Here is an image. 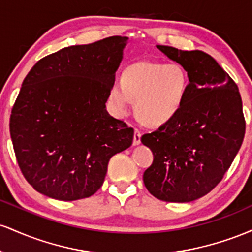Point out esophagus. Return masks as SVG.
<instances>
[{
    "instance_id": "34e87169",
    "label": "esophagus",
    "mask_w": 252,
    "mask_h": 252,
    "mask_svg": "<svg viewBox=\"0 0 252 252\" xmlns=\"http://www.w3.org/2000/svg\"><path fill=\"white\" fill-rule=\"evenodd\" d=\"M141 131L138 129H135L134 131V140H132V144L134 146H137V144L141 143Z\"/></svg>"
}]
</instances>
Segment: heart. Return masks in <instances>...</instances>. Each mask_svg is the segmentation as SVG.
I'll list each match as a JSON object with an SVG mask.
<instances>
[{
	"instance_id": "heart-1",
	"label": "heart",
	"mask_w": 252,
	"mask_h": 252,
	"mask_svg": "<svg viewBox=\"0 0 252 252\" xmlns=\"http://www.w3.org/2000/svg\"><path fill=\"white\" fill-rule=\"evenodd\" d=\"M189 85L187 71L178 63L138 62L128 66L122 79L110 88V102L118 116L131 109V99L142 121L161 126L180 111Z\"/></svg>"
}]
</instances>
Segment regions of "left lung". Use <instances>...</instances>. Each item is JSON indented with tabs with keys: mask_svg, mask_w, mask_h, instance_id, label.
<instances>
[{
	"mask_svg": "<svg viewBox=\"0 0 252 252\" xmlns=\"http://www.w3.org/2000/svg\"><path fill=\"white\" fill-rule=\"evenodd\" d=\"M158 48L187 71L189 85L180 111L141 137L154 155L143 182L160 200L189 202L215 189L241 148L242 98L232 78L205 52Z\"/></svg>",
	"mask_w": 252,
	"mask_h": 252,
	"instance_id": "obj_1",
	"label": "left lung"
}]
</instances>
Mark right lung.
<instances>
[{
  "label": "right lung",
  "mask_w": 252,
  "mask_h": 252,
  "mask_svg": "<svg viewBox=\"0 0 252 252\" xmlns=\"http://www.w3.org/2000/svg\"><path fill=\"white\" fill-rule=\"evenodd\" d=\"M126 42L116 35L65 47L24 79L10 136L22 174L41 194L89 198L103 185L110 158L131 146L134 129L105 109Z\"/></svg>",
  "instance_id": "add662e5"
}]
</instances>
